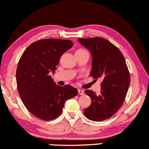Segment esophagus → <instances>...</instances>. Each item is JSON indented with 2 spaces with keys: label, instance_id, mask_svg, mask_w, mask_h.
<instances>
[{
  "label": "esophagus",
  "instance_id": "1",
  "mask_svg": "<svg viewBox=\"0 0 149 149\" xmlns=\"http://www.w3.org/2000/svg\"><path fill=\"white\" fill-rule=\"evenodd\" d=\"M78 94L80 95H84V91L82 89H78Z\"/></svg>",
  "mask_w": 149,
  "mask_h": 149
}]
</instances>
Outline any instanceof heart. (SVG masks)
<instances>
[{
	"instance_id": "1",
	"label": "heart",
	"mask_w": 149,
	"mask_h": 149,
	"mask_svg": "<svg viewBox=\"0 0 149 149\" xmlns=\"http://www.w3.org/2000/svg\"><path fill=\"white\" fill-rule=\"evenodd\" d=\"M85 51V50L83 49V48H80V49L77 50L76 51Z\"/></svg>"
}]
</instances>
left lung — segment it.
<instances>
[{
    "mask_svg": "<svg viewBox=\"0 0 149 149\" xmlns=\"http://www.w3.org/2000/svg\"><path fill=\"white\" fill-rule=\"evenodd\" d=\"M78 42L92 54L90 76L94 80H101L99 95L89 89L85 91L92 104L84 114L92 121H104L113 116L124 102L130 82L128 67L120 50L107 39L79 38Z\"/></svg>",
    "mask_w": 149,
    "mask_h": 149,
    "instance_id": "1",
    "label": "left lung"
}]
</instances>
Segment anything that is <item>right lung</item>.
I'll return each mask as SVG.
<instances>
[{"label":"right lung","instance_id":"1","mask_svg":"<svg viewBox=\"0 0 149 149\" xmlns=\"http://www.w3.org/2000/svg\"><path fill=\"white\" fill-rule=\"evenodd\" d=\"M72 46L73 42L68 39H40L30 44L19 61L18 92L28 110L39 119H56L66 101L78 94L75 87L57 85L50 76L57 69L62 55Z\"/></svg>","mask_w":149,"mask_h":149}]
</instances>
